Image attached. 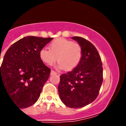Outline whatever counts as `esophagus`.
Segmentation results:
<instances>
[{"instance_id": "obj_1", "label": "esophagus", "mask_w": 126, "mask_h": 126, "mask_svg": "<svg viewBox=\"0 0 126 126\" xmlns=\"http://www.w3.org/2000/svg\"><path fill=\"white\" fill-rule=\"evenodd\" d=\"M55 74H57V73H56V72H55L54 71H53V70H51V73H50V75H55Z\"/></svg>"}]
</instances>
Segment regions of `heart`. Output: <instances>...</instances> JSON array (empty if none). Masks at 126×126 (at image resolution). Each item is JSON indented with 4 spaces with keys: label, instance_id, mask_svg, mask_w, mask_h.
Wrapping results in <instances>:
<instances>
[{
    "label": "heart",
    "instance_id": "heart-1",
    "mask_svg": "<svg viewBox=\"0 0 126 126\" xmlns=\"http://www.w3.org/2000/svg\"><path fill=\"white\" fill-rule=\"evenodd\" d=\"M82 55V47L79 44L63 38L55 39L49 44V49L44 47L39 52V57L44 63L51 65L57 59V68L66 71L77 67Z\"/></svg>",
    "mask_w": 126,
    "mask_h": 126
}]
</instances>
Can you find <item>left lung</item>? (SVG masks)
<instances>
[{
    "instance_id": "obj_1",
    "label": "left lung",
    "mask_w": 126,
    "mask_h": 126,
    "mask_svg": "<svg viewBox=\"0 0 126 126\" xmlns=\"http://www.w3.org/2000/svg\"><path fill=\"white\" fill-rule=\"evenodd\" d=\"M72 39L80 45L82 55L77 67L60 76L58 93L65 105L77 109L97 98L103 82V67L97 50L90 41L79 36Z\"/></svg>"
}]
</instances>
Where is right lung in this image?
Masks as SVG:
<instances>
[{"mask_svg": "<svg viewBox=\"0 0 126 126\" xmlns=\"http://www.w3.org/2000/svg\"><path fill=\"white\" fill-rule=\"evenodd\" d=\"M53 38L28 36L13 44L5 53L0 67L2 84L9 97L20 109L32 105L40 97L50 69L39 52Z\"/></svg>", "mask_w": 126, "mask_h": 126, "instance_id": "obj_1", "label": "right lung"}]
</instances>
